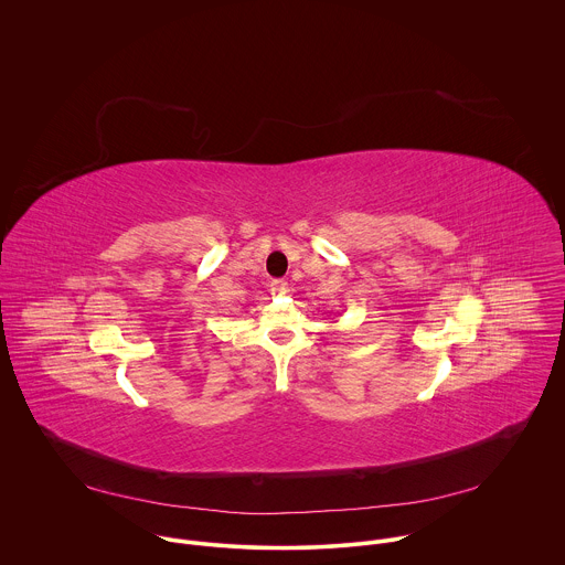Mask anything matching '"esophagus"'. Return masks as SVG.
Wrapping results in <instances>:
<instances>
[{
  "label": "esophagus",
  "instance_id": "obj_1",
  "mask_svg": "<svg viewBox=\"0 0 565 565\" xmlns=\"http://www.w3.org/2000/svg\"><path fill=\"white\" fill-rule=\"evenodd\" d=\"M271 294L274 296H287L289 294V285L285 280H274L271 282Z\"/></svg>",
  "mask_w": 565,
  "mask_h": 565
}]
</instances>
